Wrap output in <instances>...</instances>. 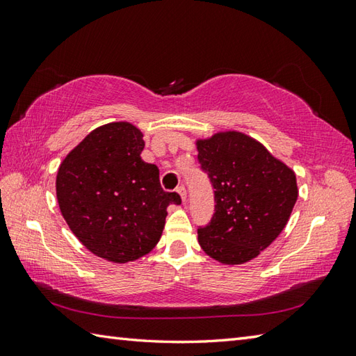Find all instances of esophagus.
Listing matches in <instances>:
<instances>
[{
    "label": "esophagus",
    "mask_w": 356,
    "mask_h": 356,
    "mask_svg": "<svg viewBox=\"0 0 356 356\" xmlns=\"http://www.w3.org/2000/svg\"><path fill=\"white\" fill-rule=\"evenodd\" d=\"M177 193H179L180 197H182V200L185 202V200H186V188H185L184 185H180V186L177 188Z\"/></svg>",
    "instance_id": "34e87169"
}]
</instances>
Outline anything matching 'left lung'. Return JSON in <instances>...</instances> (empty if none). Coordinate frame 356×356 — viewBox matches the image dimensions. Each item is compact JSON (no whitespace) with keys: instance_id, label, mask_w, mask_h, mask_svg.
Segmentation results:
<instances>
[{"instance_id":"8db88e82","label":"left lung","mask_w":356,"mask_h":356,"mask_svg":"<svg viewBox=\"0 0 356 356\" xmlns=\"http://www.w3.org/2000/svg\"><path fill=\"white\" fill-rule=\"evenodd\" d=\"M202 171L214 188V216L197 229L211 259L243 264L274 241L298 197L295 172L260 142L222 131L195 142Z\"/></svg>"}]
</instances>
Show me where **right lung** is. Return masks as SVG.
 <instances>
[{"mask_svg":"<svg viewBox=\"0 0 356 356\" xmlns=\"http://www.w3.org/2000/svg\"><path fill=\"white\" fill-rule=\"evenodd\" d=\"M138 127L96 128L59 165L56 197L74 236L90 252L113 263L138 260L161 240L166 208L177 193L162 190L159 168L142 161Z\"/></svg>","mask_w":356,"mask_h":356,"instance_id":"right-lung-1","label":"right lung"}]
</instances>
